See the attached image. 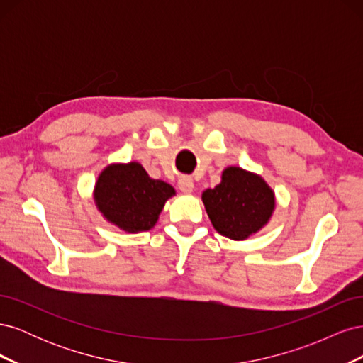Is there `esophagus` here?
Wrapping results in <instances>:
<instances>
[{"instance_id":"34e87169","label":"esophagus","mask_w":363,"mask_h":363,"mask_svg":"<svg viewBox=\"0 0 363 363\" xmlns=\"http://www.w3.org/2000/svg\"><path fill=\"white\" fill-rule=\"evenodd\" d=\"M179 188L184 194H191L194 191V180L188 177V175H184V177L179 180Z\"/></svg>"}]
</instances>
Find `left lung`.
Returning a JSON list of instances; mask_svg holds the SVG:
<instances>
[{"label": "left lung", "instance_id": "8db88e82", "mask_svg": "<svg viewBox=\"0 0 363 363\" xmlns=\"http://www.w3.org/2000/svg\"><path fill=\"white\" fill-rule=\"evenodd\" d=\"M206 212L218 233L242 240L268 223L274 194L259 175L230 167L213 189L203 192Z\"/></svg>", "mask_w": 363, "mask_h": 363}]
</instances>
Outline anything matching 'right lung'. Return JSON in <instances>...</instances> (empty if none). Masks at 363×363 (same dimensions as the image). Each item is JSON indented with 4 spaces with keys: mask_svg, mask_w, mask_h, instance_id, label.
I'll return each instance as SVG.
<instances>
[{
    "mask_svg": "<svg viewBox=\"0 0 363 363\" xmlns=\"http://www.w3.org/2000/svg\"><path fill=\"white\" fill-rule=\"evenodd\" d=\"M171 184L150 179L139 163L107 167L95 186V203L100 212L130 233L145 232L157 223L159 213L169 196Z\"/></svg>",
    "mask_w": 363,
    "mask_h": 363,
    "instance_id": "add662e5",
    "label": "right lung"
}]
</instances>
